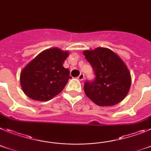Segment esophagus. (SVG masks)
I'll list each match as a JSON object with an SVG mask.
<instances>
[{
	"mask_svg": "<svg viewBox=\"0 0 151 151\" xmlns=\"http://www.w3.org/2000/svg\"><path fill=\"white\" fill-rule=\"evenodd\" d=\"M77 78H78V80L81 81H83V79H84V74H81L79 76H78V77H77Z\"/></svg>",
	"mask_w": 151,
	"mask_h": 151,
	"instance_id": "1",
	"label": "esophagus"
}]
</instances>
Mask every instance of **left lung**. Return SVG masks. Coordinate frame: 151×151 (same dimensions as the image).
I'll return each mask as SVG.
<instances>
[{
	"label": "left lung",
	"instance_id": "1",
	"mask_svg": "<svg viewBox=\"0 0 151 151\" xmlns=\"http://www.w3.org/2000/svg\"><path fill=\"white\" fill-rule=\"evenodd\" d=\"M96 74L86 82V96L99 106H112L125 98L132 83L130 71L122 58L109 48L99 47L83 52Z\"/></svg>",
	"mask_w": 151,
	"mask_h": 151
}]
</instances>
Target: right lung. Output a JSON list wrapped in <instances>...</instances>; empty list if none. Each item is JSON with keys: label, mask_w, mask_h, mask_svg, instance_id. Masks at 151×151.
Segmentation results:
<instances>
[{"label": "right lung", "mask_w": 151, "mask_h": 151, "mask_svg": "<svg viewBox=\"0 0 151 151\" xmlns=\"http://www.w3.org/2000/svg\"><path fill=\"white\" fill-rule=\"evenodd\" d=\"M68 51L51 48L39 53L21 70L20 85L24 93L33 100H50L65 88L71 78L63 66Z\"/></svg>", "instance_id": "right-lung-1"}]
</instances>
